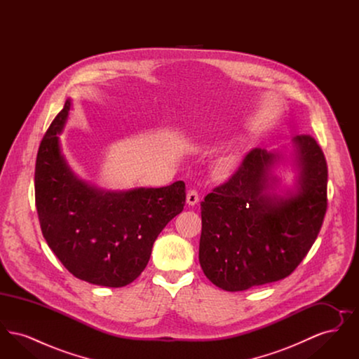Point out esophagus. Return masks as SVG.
<instances>
[{
  "label": "esophagus",
  "instance_id": "obj_1",
  "mask_svg": "<svg viewBox=\"0 0 359 359\" xmlns=\"http://www.w3.org/2000/svg\"><path fill=\"white\" fill-rule=\"evenodd\" d=\"M199 202V194L196 189H189L187 192V203L189 205H195Z\"/></svg>",
  "mask_w": 359,
  "mask_h": 359
}]
</instances>
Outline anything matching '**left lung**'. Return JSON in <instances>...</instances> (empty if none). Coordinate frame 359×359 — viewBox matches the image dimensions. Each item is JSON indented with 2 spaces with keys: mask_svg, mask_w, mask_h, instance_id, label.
Masks as SVG:
<instances>
[{
  "mask_svg": "<svg viewBox=\"0 0 359 359\" xmlns=\"http://www.w3.org/2000/svg\"><path fill=\"white\" fill-rule=\"evenodd\" d=\"M294 191L273 189L285 156L256 148L201 203L199 262L217 287L237 292L285 278L307 256L327 210V163L313 137L292 140Z\"/></svg>",
  "mask_w": 359,
  "mask_h": 359,
  "instance_id": "1",
  "label": "left lung"
}]
</instances>
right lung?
Masks as SVG:
<instances>
[{
	"mask_svg": "<svg viewBox=\"0 0 359 359\" xmlns=\"http://www.w3.org/2000/svg\"><path fill=\"white\" fill-rule=\"evenodd\" d=\"M71 100L52 121L36 157L34 198L43 237L69 273L120 288L145 269L154 241L186 203L179 180L160 188L104 191L79 179L60 151Z\"/></svg>",
	"mask_w": 359,
	"mask_h": 359,
	"instance_id": "1",
	"label": "right lung"
}]
</instances>
